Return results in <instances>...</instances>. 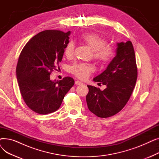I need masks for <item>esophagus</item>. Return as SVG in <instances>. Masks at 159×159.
I'll use <instances>...</instances> for the list:
<instances>
[{"label": "esophagus", "instance_id": "1", "mask_svg": "<svg viewBox=\"0 0 159 159\" xmlns=\"http://www.w3.org/2000/svg\"><path fill=\"white\" fill-rule=\"evenodd\" d=\"M75 84H76V85H82L83 83L82 82H80V81H79V80H77V81H75Z\"/></svg>", "mask_w": 159, "mask_h": 159}]
</instances>
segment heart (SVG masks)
Instances as JSON below:
<instances>
[{"label": "heart", "instance_id": "heart-1", "mask_svg": "<svg viewBox=\"0 0 159 159\" xmlns=\"http://www.w3.org/2000/svg\"><path fill=\"white\" fill-rule=\"evenodd\" d=\"M81 39L90 48L93 50L95 59L101 65L105 66L109 64L115 56L113 48L107 45V40L106 38L95 33H84L81 35ZM75 44L73 41H70L64 48V55L67 58H71L74 55ZM70 72L75 77L85 80L93 71V68L85 63H76L70 69Z\"/></svg>", "mask_w": 159, "mask_h": 159}]
</instances>
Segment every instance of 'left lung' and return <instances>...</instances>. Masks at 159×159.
Returning a JSON list of instances; mask_svg holds the SVG:
<instances>
[{
	"label": "left lung",
	"instance_id": "left-lung-1",
	"mask_svg": "<svg viewBox=\"0 0 159 159\" xmlns=\"http://www.w3.org/2000/svg\"><path fill=\"white\" fill-rule=\"evenodd\" d=\"M137 79L135 54L131 42L117 43L116 55L101 75L93 79L106 86L101 91L88 86V109L96 116L107 118L121 111L126 106L135 88Z\"/></svg>",
	"mask_w": 159,
	"mask_h": 159
}]
</instances>
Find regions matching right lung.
Here are the masks:
<instances>
[{"instance_id": "obj_1", "label": "right lung", "mask_w": 159, "mask_h": 159, "mask_svg": "<svg viewBox=\"0 0 159 159\" xmlns=\"http://www.w3.org/2000/svg\"><path fill=\"white\" fill-rule=\"evenodd\" d=\"M70 34V31H41L28 41L20 54L16 69L20 91L25 103L37 113L57 111L75 84L70 77L50 79V74L62 61Z\"/></svg>"}]
</instances>
